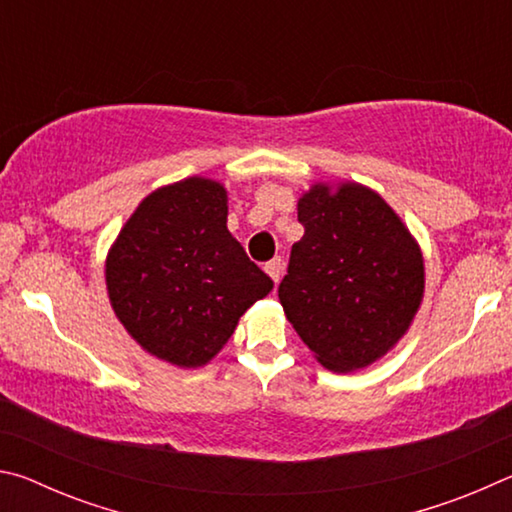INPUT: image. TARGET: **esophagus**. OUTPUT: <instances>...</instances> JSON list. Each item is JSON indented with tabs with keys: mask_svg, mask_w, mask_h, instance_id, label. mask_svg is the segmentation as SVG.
<instances>
[{
	"mask_svg": "<svg viewBox=\"0 0 512 512\" xmlns=\"http://www.w3.org/2000/svg\"><path fill=\"white\" fill-rule=\"evenodd\" d=\"M264 271L271 275L273 282H280V277H282V259L280 257H273L271 262L264 264Z\"/></svg>",
	"mask_w": 512,
	"mask_h": 512,
	"instance_id": "34e87169",
	"label": "esophagus"
}]
</instances>
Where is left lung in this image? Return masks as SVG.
<instances>
[{
    "label": "left lung",
    "instance_id": "left-lung-1",
    "mask_svg": "<svg viewBox=\"0 0 512 512\" xmlns=\"http://www.w3.org/2000/svg\"><path fill=\"white\" fill-rule=\"evenodd\" d=\"M305 235L291 248L277 296L325 368L348 372L386 354L420 307V248L370 189L316 185L300 198Z\"/></svg>",
    "mask_w": 512,
    "mask_h": 512
}]
</instances>
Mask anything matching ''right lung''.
Listing matches in <instances>:
<instances>
[{
    "mask_svg": "<svg viewBox=\"0 0 512 512\" xmlns=\"http://www.w3.org/2000/svg\"><path fill=\"white\" fill-rule=\"evenodd\" d=\"M219 183L187 178L146 196L112 246V309L146 352L183 368L210 361L273 280L225 228Z\"/></svg>",
    "mask_w": 512,
    "mask_h": 512,
    "instance_id": "1",
    "label": "right lung"
}]
</instances>
